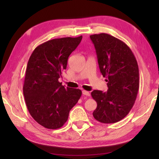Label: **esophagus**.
I'll list each match as a JSON object with an SVG mask.
<instances>
[{
	"instance_id": "1",
	"label": "esophagus",
	"mask_w": 159,
	"mask_h": 159,
	"mask_svg": "<svg viewBox=\"0 0 159 159\" xmlns=\"http://www.w3.org/2000/svg\"><path fill=\"white\" fill-rule=\"evenodd\" d=\"M82 93H83V95H85V96H90V93L88 92V91H86V90H83Z\"/></svg>"
}]
</instances>
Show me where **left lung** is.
I'll list each match as a JSON object with an SVG mask.
<instances>
[{"instance_id": "left-lung-1", "label": "left lung", "mask_w": 159, "mask_h": 159, "mask_svg": "<svg viewBox=\"0 0 159 159\" xmlns=\"http://www.w3.org/2000/svg\"><path fill=\"white\" fill-rule=\"evenodd\" d=\"M96 50L100 72L108 90H93L98 104L94 118L103 123L122 120L133 108L139 90V69L130 48L124 42L107 34L90 36Z\"/></svg>"}]
</instances>
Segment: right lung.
I'll list each match as a JSON object with an SVG mask.
<instances>
[{"label": "right lung", "instance_id": "obj_1", "mask_svg": "<svg viewBox=\"0 0 159 159\" xmlns=\"http://www.w3.org/2000/svg\"><path fill=\"white\" fill-rule=\"evenodd\" d=\"M81 40L82 36L50 40L35 48L29 57L24 96L29 114L45 128L62 127L82 95L80 90L65 88L58 80Z\"/></svg>", "mask_w": 159, "mask_h": 159}]
</instances>
